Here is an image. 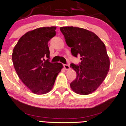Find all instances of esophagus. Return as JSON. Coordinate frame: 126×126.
<instances>
[{
    "label": "esophagus",
    "mask_w": 126,
    "mask_h": 126,
    "mask_svg": "<svg viewBox=\"0 0 126 126\" xmlns=\"http://www.w3.org/2000/svg\"><path fill=\"white\" fill-rule=\"evenodd\" d=\"M63 67H64L65 70H68L70 69V65L68 64H63Z\"/></svg>",
    "instance_id": "esophagus-1"
}]
</instances>
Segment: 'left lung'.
<instances>
[{
	"label": "left lung",
	"mask_w": 126,
	"mask_h": 126,
	"mask_svg": "<svg viewBox=\"0 0 126 126\" xmlns=\"http://www.w3.org/2000/svg\"><path fill=\"white\" fill-rule=\"evenodd\" d=\"M61 32L73 56H81V63H71L76 72V78L70 83L75 93L90 94L98 89L106 78L110 68V60L105 44L96 34L79 27H63Z\"/></svg>",
	"instance_id": "obj_1"
}]
</instances>
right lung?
Returning <instances> with one entry per match:
<instances>
[{"label":"right lung","mask_w":126,"mask_h":126,"mask_svg":"<svg viewBox=\"0 0 126 126\" xmlns=\"http://www.w3.org/2000/svg\"><path fill=\"white\" fill-rule=\"evenodd\" d=\"M56 27H41L26 33L15 45L12 54L18 76L33 93L51 91L61 71V63H50L48 42L56 35Z\"/></svg>","instance_id":"add662e5"}]
</instances>
